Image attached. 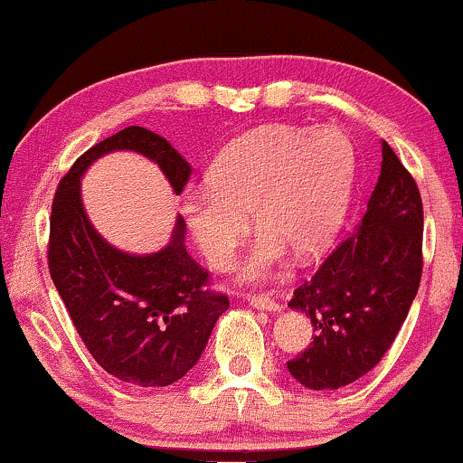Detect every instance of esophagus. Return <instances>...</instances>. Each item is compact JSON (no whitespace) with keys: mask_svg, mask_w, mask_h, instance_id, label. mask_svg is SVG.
<instances>
[{"mask_svg":"<svg viewBox=\"0 0 463 463\" xmlns=\"http://www.w3.org/2000/svg\"><path fill=\"white\" fill-rule=\"evenodd\" d=\"M247 300L249 305L258 311H270V313L281 311V307H279L275 300L268 298V296H247Z\"/></svg>","mask_w":463,"mask_h":463,"instance_id":"esophagus-1","label":"esophagus"}]
</instances>
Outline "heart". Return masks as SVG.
<instances>
[{"label":"heart","instance_id":"1","mask_svg":"<svg viewBox=\"0 0 463 463\" xmlns=\"http://www.w3.org/2000/svg\"><path fill=\"white\" fill-rule=\"evenodd\" d=\"M208 188L188 191L180 213L213 270H227L249 233L261 236L238 268L241 283H266L289 253L313 260L344 225L356 184V150L336 127H266L222 150L205 174Z\"/></svg>","mask_w":463,"mask_h":463}]
</instances>
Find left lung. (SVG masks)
I'll use <instances>...</instances> for the list:
<instances>
[{
  "instance_id": "left-lung-1",
  "label": "left lung",
  "mask_w": 463,
  "mask_h": 463,
  "mask_svg": "<svg viewBox=\"0 0 463 463\" xmlns=\"http://www.w3.org/2000/svg\"><path fill=\"white\" fill-rule=\"evenodd\" d=\"M423 203L412 175L382 141L367 210L289 300L313 324V344L288 363L311 391H336L369 373L406 322L423 272Z\"/></svg>"
}]
</instances>
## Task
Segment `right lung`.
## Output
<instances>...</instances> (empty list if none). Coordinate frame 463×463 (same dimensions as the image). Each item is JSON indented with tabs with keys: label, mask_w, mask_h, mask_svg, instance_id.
I'll return each instance as SVG.
<instances>
[{
	"label": "right lung",
	"mask_w": 463,
	"mask_h": 463,
	"mask_svg": "<svg viewBox=\"0 0 463 463\" xmlns=\"http://www.w3.org/2000/svg\"><path fill=\"white\" fill-rule=\"evenodd\" d=\"M111 152H137L158 165L180 195L191 165L161 135L119 130L72 165L51 208L49 270L85 347L107 373L135 386H169L195 367L230 307L205 289L208 272L188 255L182 216L161 250L137 255L113 247L83 208L81 178Z\"/></svg>",
	"instance_id": "1"
}]
</instances>
